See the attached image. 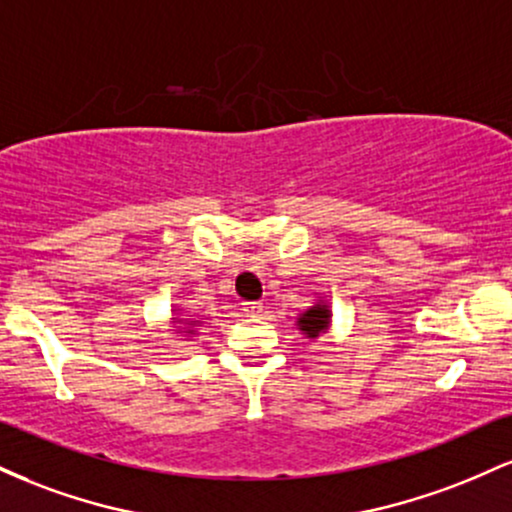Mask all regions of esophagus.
I'll return each mask as SVG.
<instances>
[{
	"mask_svg": "<svg viewBox=\"0 0 512 512\" xmlns=\"http://www.w3.org/2000/svg\"><path fill=\"white\" fill-rule=\"evenodd\" d=\"M243 313L248 317H260L264 313V305L260 301H248L243 303Z\"/></svg>",
	"mask_w": 512,
	"mask_h": 512,
	"instance_id": "34e87169",
	"label": "esophagus"
}]
</instances>
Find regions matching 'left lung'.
<instances>
[{"instance_id": "left-lung-1", "label": "left lung", "mask_w": 512, "mask_h": 512, "mask_svg": "<svg viewBox=\"0 0 512 512\" xmlns=\"http://www.w3.org/2000/svg\"><path fill=\"white\" fill-rule=\"evenodd\" d=\"M327 325H330V310H327V305H313V308L305 310V313L298 317V327H301L310 339H315L317 334L325 332Z\"/></svg>"}]
</instances>
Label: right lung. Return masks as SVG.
I'll return each mask as SVG.
<instances>
[{"mask_svg": "<svg viewBox=\"0 0 512 512\" xmlns=\"http://www.w3.org/2000/svg\"><path fill=\"white\" fill-rule=\"evenodd\" d=\"M190 332H192V330H190Z\"/></svg>", "mask_w": 512, "mask_h": 512, "instance_id": "1", "label": "right lung"}]
</instances>
